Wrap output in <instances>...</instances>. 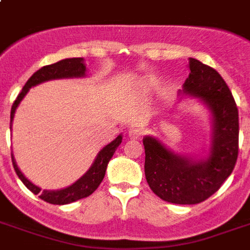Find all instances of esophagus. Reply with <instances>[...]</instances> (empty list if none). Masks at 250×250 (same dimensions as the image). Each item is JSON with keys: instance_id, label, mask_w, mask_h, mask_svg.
Returning <instances> with one entry per match:
<instances>
[{"instance_id": "1", "label": "esophagus", "mask_w": 250, "mask_h": 250, "mask_svg": "<svg viewBox=\"0 0 250 250\" xmlns=\"http://www.w3.org/2000/svg\"><path fill=\"white\" fill-rule=\"evenodd\" d=\"M128 136L131 137V139H133V140H137V139H140V137L143 136V131H141V129H139V128L129 129Z\"/></svg>"}]
</instances>
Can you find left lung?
<instances>
[{
  "label": "left lung",
  "instance_id": "obj_1",
  "mask_svg": "<svg viewBox=\"0 0 250 250\" xmlns=\"http://www.w3.org/2000/svg\"><path fill=\"white\" fill-rule=\"evenodd\" d=\"M189 76L183 92L197 96L213 114V143L206 160L175 154L152 136L144 137L145 176L150 189L164 201L200 204L217 192L229 178L239 156V111L219 72L189 58Z\"/></svg>",
  "mask_w": 250,
  "mask_h": 250
}]
</instances>
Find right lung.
Here are the masks:
<instances>
[{"label":"right lung","mask_w":250,"mask_h":250,"mask_svg":"<svg viewBox=\"0 0 250 250\" xmlns=\"http://www.w3.org/2000/svg\"><path fill=\"white\" fill-rule=\"evenodd\" d=\"M84 75H85V64L83 63V58H67V60H62L60 62H57V63L48 64V66H44L40 70H37L29 78L28 82L23 86L21 93L18 94L17 100L14 101L13 106H11V114H10V125L13 122L14 114H15V110H17L19 102L23 100V97H24L31 86L44 83V82H48V80L62 79V78H79V76ZM121 143L122 136L119 135L115 140L106 145L105 148L98 153L97 158L94 160L93 165L90 166L89 170L86 171L78 182H75L72 186L67 187V188H64V189L60 190H42L41 192L39 187L32 184L24 175L21 174V170L18 168L17 164H15V160H14L13 156H11V160H13L14 170H15L17 175L32 193L40 194L39 197L41 200H44L49 204H53V205H66V204L78 201L80 198L88 197L89 194H92L94 190L97 189L98 186L101 184L102 179L105 176L107 164H109V161L111 160V157L114 156V153H115Z\"/></svg>","instance_id":"right-lung-1"}]
</instances>
